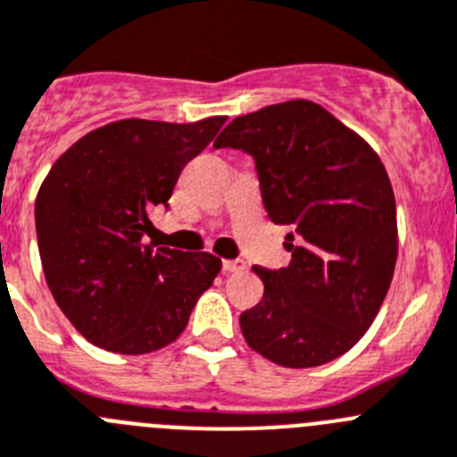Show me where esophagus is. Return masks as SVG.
Wrapping results in <instances>:
<instances>
[{
	"label": "esophagus",
	"mask_w": 457,
	"mask_h": 457,
	"mask_svg": "<svg viewBox=\"0 0 457 457\" xmlns=\"http://www.w3.org/2000/svg\"><path fill=\"white\" fill-rule=\"evenodd\" d=\"M223 270L225 273H241V270H245V264L244 262H238V259H225Z\"/></svg>",
	"instance_id": "obj_1"
}]
</instances>
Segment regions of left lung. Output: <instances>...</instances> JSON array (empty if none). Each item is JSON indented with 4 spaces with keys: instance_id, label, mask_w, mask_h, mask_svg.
<instances>
[{
    "instance_id": "8db88e82",
    "label": "left lung",
    "mask_w": 457,
    "mask_h": 457,
    "mask_svg": "<svg viewBox=\"0 0 457 457\" xmlns=\"http://www.w3.org/2000/svg\"><path fill=\"white\" fill-rule=\"evenodd\" d=\"M213 145L253 154L270 220L295 228L287 269L253 266L264 298L238 319L244 339L287 369L337 360L373 323L398 257L396 200L378 152L310 100L234 118Z\"/></svg>"
}]
</instances>
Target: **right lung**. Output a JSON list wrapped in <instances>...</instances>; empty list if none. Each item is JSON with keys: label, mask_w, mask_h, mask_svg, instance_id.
Wrapping results in <instances>:
<instances>
[{"label": "right lung", "mask_w": 457, "mask_h": 457, "mask_svg": "<svg viewBox=\"0 0 457 457\" xmlns=\"http://www.w3.org/2000/svg\"><path fill=\"white\" fill-rule=\"evenodd\" d=\"M225 120L109 122L49 168L36 198L40 262L56 305L90 344L120 355L168 346L220 273L216 254L154 248L141 238L182 168Z\"/></svg>", "instance_id": "obj_1"}]
</instances>
